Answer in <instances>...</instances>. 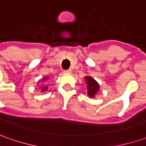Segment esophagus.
Wrapping results in <instances>:
<instances>
[{
    "mask_svg": "<svg viewBox=\"0 0 146 146\" xmlns=\"http://www.w3.org/2000/svg\"><path fill=\"white\" fill-rule=\"evenodd\" d=\"M64 73H72V70H71V69H67V70H64Z\"/></svg>",
    "mask_w": 146,
    "mask_h": 146,
    "instance_id": "34e87169",
    "label": "esophagus"
}]
</instances>
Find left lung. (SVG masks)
<instances>
[{
	"label": "left lung",
	"instance_id": "obj_1",
	"mask_svg": "<svg viewBox=\"0 0 146 146\" xmlns=\"http://www.w3.org/2000/svg\"><path fill=\"white\" fill-rule=\"evenodd\" d=\"M86 81L87 84V94L90 97H94L95 94L98 91V82L91 78V77H86Z\"/></svg>",
	"mask_w": 146,
	"mask_h": 146
}]
</instances>
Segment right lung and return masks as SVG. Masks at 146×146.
Wrapping results in <instances>:
<instances>
[{"label": "right lung", "instance_id": "obj_1", "mask_svg": "<svg viewBox=\"0 0 146 146\" xmlns=\"http://www.w3.org/2000/svg\"><path fill=\"white\" fill-rule=\"evenodd\" d=\"M48 78H44V79H43V81H46V80H48ZM48 89V86H46L45 85H43V86H42V88H41V90H42V91H45L46 90Z\"/></svg>", "mask_w": 146, "mask_h": 146}]
</instances>
